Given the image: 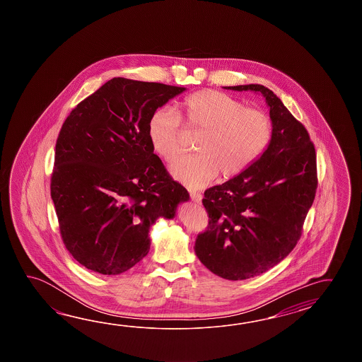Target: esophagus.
<instances>
[{
	"label": "esophagus",
	"instance_id": "1",
	"mask_svg": "<svg viewBox=\"0 0 362 362\" xmlns=\"http://www.w3.org/2000/svg\"><path fill=\"white\" fill-rule=\"evenodd\" d=\"M190 198H192V202L200 203L202 202V194L197 192H190Z\"/></svg>",
	"mask_w": 362,
	"mask_h": 362
}]
</instances>
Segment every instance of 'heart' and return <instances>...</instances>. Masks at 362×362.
<instances>
[{"mask_svg": "<svg viewBox=\"0 0 362 362\" xmlns=\"http://www.w3.org/2000/svg\"><path fill=\"white\" fill-rule=\"evenodd\" d=\"M185 128L199 134L195 141L198 155L172 167V175L192 189L214 181L238 176L267 150L273 125L260 110L246 107L240 100L217 90H199L180 102L177 114L159 108L150 116L147 136L155 153L164 162L173 163L182 154Z\"/></svg>", "mask_w": 362, "mask_h": 362, "instance_id": "b5f03b06", "label": "heart"}]
</instances>
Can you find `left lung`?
<instances>
[{
  "label": "left lung",
  "instance_id": "obj_1",
  "mask_svg": "<svg viewBox=\"0 0 362 362\" xmlns=\"http://www.w3.org/2000/svg\"><path fill=\"white\" fill-rule=\"evenodd\" d=\"M262 93L270 108L269 146L246 170L209 187L202 200L208 226L195 254L218 277H256L282 262L300 239L317 190V162L305 127L264 85L225 86Z\"/></svg>",
  "mask_w": 362,
  "mask_h": 362
}]
</instances>
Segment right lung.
<instances>
[{"label": "right lung", "instance_id": "add662e5", "mask_svg": "<svg viewBox=\"0 0 362 362\" xmlns=\"http://www.w3.org/2000/svg\"><path fill=\"white\" fill-rule=\"evenodd\" d=\"M185 88L114 77L62 125L50 194L62 240L86 269L115 276L150 250L156 218H173L184 186L147 136L150 116Z\"/></svg>", "mask_w": 362, "mask_h": 362}]
</instances>
